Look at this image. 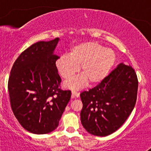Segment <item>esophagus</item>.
I'll list each match as a JSON object with an SVG mask.
<instances>
[{"instance_id":"esophagus-1","label":"esophagus","mask_w":151,"mask_h":151,"mask_svg":"<svg viewBox=\"0 0 151 151\" xmlns=\"http://www.w3.org/2000/svg\"><path fill=\"white\" fill-rule=\"evenodd\" d=\"M79 96V93L77 92L76 91H74V90H72V98H78Z\"/></svg>"}]
</instances>
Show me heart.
<instances>
[{
  "label": "heart",
  "instance_id": "1",
  "mask_svg": "<svg viewBox=\"0 0 151 151\" xmlns=\"http://www.w3.org/2000/svg\"><path fill=\"white\" fill-rule=\"evenodd\" d=\"M116 62V55L110 48L95 42L78 44L70 49L68 55L59 57L55 67L59 74L65 80H70L79 72L83 75L67 81L66 86L79 89L89 81L90 84H96L103 80Z\"/></svg>",
  "mask_w": 151,
  "mask_h": 151
}]
</instances>
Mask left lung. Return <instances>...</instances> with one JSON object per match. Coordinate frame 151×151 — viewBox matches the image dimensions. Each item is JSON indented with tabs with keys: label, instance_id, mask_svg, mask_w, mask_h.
<instances>
[{
	"label": "left lung",
	"instance_id": "left-lung-1",
	"mask_svg": "<svg viewBox=\"0 0 151 151\" xmlns=\"http://www.w3.org/2000/svg\"><path fill=\"white\" fill-rule=\"evenodd\" d=\"M138 86L133 67L121 63L97 86L81 92V121L86 131L106 136L117 131L134 109Z\"/></svg>",
	"mask_w": 151,
	"mask_h": 151
}]
</instances>
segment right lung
I'll return each mask as SVG.
<instances>
[{
  "label": "right lung",
  "instance_id": "add662e5",
  "mask_svg": "<svg viewBox=\"0 0 151 151\" xmlns=\"http://www.w3.org/2000/svg\"><path fill=\"white\" fill-rule=\"evenodd\" d=\"M60 38L40 41L20 54L8 79L11 109L19 123L35 134H45L59 125L71 91L60 88L62 79L54 55Z\"/></svg>",
  "mask_w": 151,
  "mask_h": 151
}]
</instances>
